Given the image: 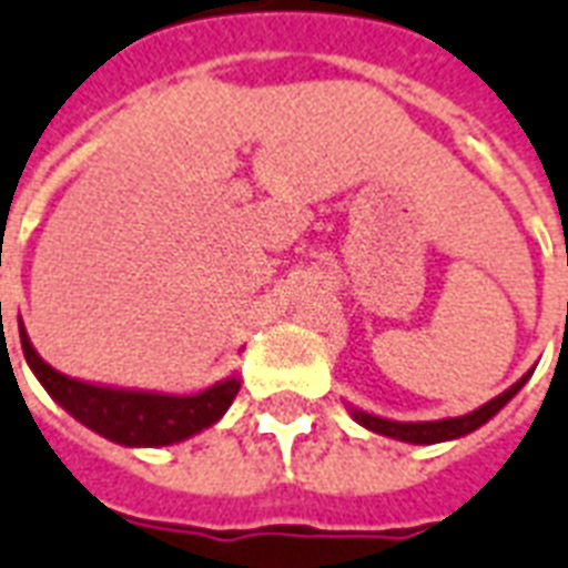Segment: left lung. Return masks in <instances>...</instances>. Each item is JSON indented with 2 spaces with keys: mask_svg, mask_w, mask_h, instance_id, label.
I'll use <instances>...</instances> for the list:
<instances>
[{
  "mask_svg": "<svg viewBox=\"0 0 568 568\" xmlns=\"http://www.w3.org/2000/svg\"><path fill=\"white\" fill-rule=\"evenodd\" d=\"M530 373H525V376H521L516 385H509L504 394H498L495 399H489L486 406L474 408V412H468V415H459V417H442V420H390V417L371 415V412L349 406V403H346V408H349V415L355 417V424H362L364 429H371V433L397 438V442H406V444L453 442V438H463V435L474 433V429H480L483 424H489L491 417L498 415L500 408L507 406L509 399L516 397L518 390L525 388V382L530 379Z\"/></svg>",
  "mask_w": 568,
  "mask_h": 568,
  "instance_id": "left-lung-1",
  "label": "left lung"
}]
</instances>
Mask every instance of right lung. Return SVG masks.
Listing matches in <instances>:
<instances>
[{
    "label": "right lung",
    "mask_w": 568,
    "mask_h": 568,
    "mask_svg": "<svg viewBox=\"0 0 568 568\" xmlns=\"http://www.w3.org/2000/svg\"><path fill=\"white\" fill-rule=\"evenodd\" d=\"M20 344H23L26 364L32 367L43 390L70 417H77L82 426L124 447H165V444L186 442L192 435L204 433L215 420H222L240 390V376H227L201 394H186V397L160 394V390L109 388L94 382L70 379L50 367L32 346L23 323H20Z\"/></svg>",
    "instance_id": "right-lung-1"
}]
</instances>
